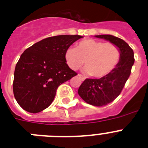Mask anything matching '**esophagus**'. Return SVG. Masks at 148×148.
Segmentation results:
<instances>
[{"label": "esophagus", "mask_w": 148, "mask_h": 148, "mask_svg": "<svg viewBox=\"0 0 148 148\" xmlns=\"http://www.w3.org/2000/svg\"><path fill=\"white\" fill-rule=\"evenodd\" d=\"M78 77H79V78H80V79H82V81L85 79V77L83 76V75H81V74H78Z\"/></svg>", "instance_id": "obj_1"}]
</instances>
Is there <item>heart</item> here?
Returning a JSON list of instances; mask_svg holds the SVG:
<instances>
[{
    "label": "heart",
    "mask_w": 148,
    "mask_h": 148,
    "mask_svg": "<svg viewBox=\"0 0 148 148\" xmlns=\"http://www.w3.org/2000/svg\"><path fill=\"white\" fill-rule=\"evenodd\" d=\"M121 59L119 48L111 42L87 39L76 44L75 49L65 51V60L69 68L76 70L84 64V71L100 79L113 71Z\"/></svg>",
    "instance_id": "1"
}]
</instances>
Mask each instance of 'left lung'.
Here are the masks:
<instances>
[{
    "mask_svg": "<svg viewBox=\"0 0 148 148\" xmlns=\"http://www.w3.org/2000/svg\"><path fill=\"white\" fill-rule=\"evenodd\" d=\"M119 48L121 59L114 69L100 79H86L79 87L78 93L84 101L94 106H103L117 98L130 75L134 64V52L130 46L120 38L112 35H97Z\"/></svg>",
    "mask_w": 148,
    "mask_h": 148,
    "instance_id": "left-lung-1",
    "label": "left lung"
}]
</instances>
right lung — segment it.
Masks as SVG:
<instances>
[{
	"instance_id": "obj_1",
	"label": "right lung",
	"mask_w": 148,
	"mask_h": 148,
	"mask_svg": "<svg viewBox=\"0 0 148 148\" xmlns=\"http://www.w3.org/2000/svg\"><path fill=\"white\" fill-rule=\"evenodd\" d=\"M82 37L51 36L22 53L14 73L13 93L24 110L31 113L43 111L51 104L60 84L77 75L66 64L65 51Z\"/></svg>"
}]
</instances>
